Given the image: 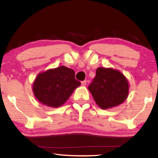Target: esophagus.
Here are the masks:
<instances>
[{"label":"esophagus","mask_w":158,"mask_h":158,"mask_svg":"<svg viewBox=\"0 0 158 158\" xmlns=\"http://www.w3.org/2000/svg\"><path fill=\"white\" fill-rule=\"evenodd\" d=\"M81 85H84V86H85V85H86V81H85V80H84V81H81Z\"/></svg>","instance_id":"34e87169"}]
</instances>
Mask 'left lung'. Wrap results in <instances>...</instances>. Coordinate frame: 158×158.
I'll return each mask as SVG.
<instances>
[{"instance_id": "left-lung-1", "label": "left lung", "mask_w": 158, "mask_h": 158, "mask_svg": "<svg viewBox=\"0 0 158 158\" xmlns=\"http://www.w3.org/2000/svg\"><path fill=\"white\" fill-rule=\"evenodd\" d=\"M97 105L108 109L121 105L129 94V82L121 72L113 68H98L89 86Z\"/></svg>"}]
</instances>
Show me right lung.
<instances>
[{
  "label": "right lung",
  "instance_id": "obj_1",
  "mask_svg": "<svg viewBox=\"0 0 158 158\" xmlns=\"http://www.w3.org/2000/svg\"><path fill=\"white\" fill-rule=\"evenodd\" d=\"M80 85L73 69L63 65L39 73L32 89L40 102L56 108L63 105Z\"/></svg>",
  "mask_w": 158,
  "mask_h": 158
}]
</instances>
